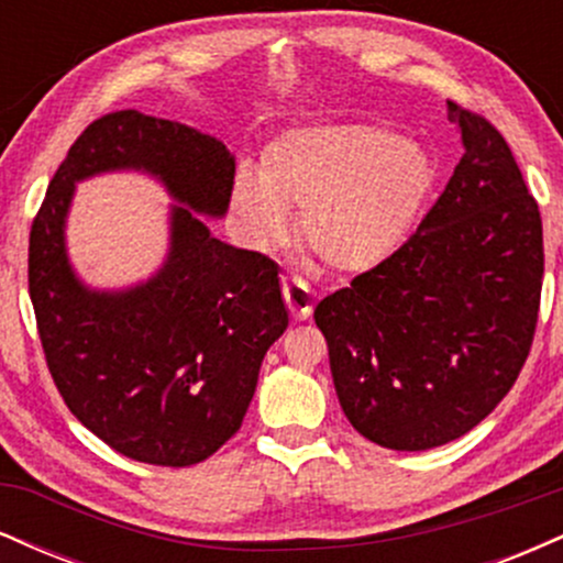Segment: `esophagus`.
<instances>
[{"label":"esophagus","instance_id":"esophagus-1","mask_svg":"<svg viewBox=\"0 0 563 563\" xmlns=\"http://www.w3.org/2000/svg\"><path fill=\"white\" fill-rule=\"evenodd\" d=\"M283 299H286L290 318L294 320H307L314 309V296L312 290L307 288V283L299 280V277H286L283 280Z\"/></svg>","mask_w":563,"mask_h":563}]
</instances>
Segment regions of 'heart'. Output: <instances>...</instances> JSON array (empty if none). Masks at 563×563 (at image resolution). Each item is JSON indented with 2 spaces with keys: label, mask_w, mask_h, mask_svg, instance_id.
I'll return each instance as SVG.
<instances>
[{
  "label": "heart",
  "mask_w": 563,
  "mask_h": 563,
  "mask_svg": "<svg viewBox=\"0 0 563 563\" xmlns=\"http://www.w3.org/2000/svg\"><path fill=\"white\" fill-rule=\"evenodd\" d=\"M431 185V158L386 129H294L264 147L260 177L235 174L230 217L251 249L269 251L299 214V241L322 267L363 275L410 241Z\"/></svg>",
  "instance_id": "obj_1"
}]
</instances>
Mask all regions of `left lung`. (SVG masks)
I'll use <instances>...</instances> for the list:
<instances>
[{
    "mask_svg": "<svg viewBox=\"0 0 563 563\" xmlns=\"http://www.w3.org/2000/svg\"><path fill=\"white\" fill-rule=\"evenodd\" d=\"M448 119L463 158L416 235L314 309L341 410L389 450H431L482 423L538 325V200L484 115L448 100Z\"/></svg>",
    "mask_w": 563,
    "mask_h": 563,
    "instance_id": "left-lung-1",
    "label": "left lung"
}]
</instances>
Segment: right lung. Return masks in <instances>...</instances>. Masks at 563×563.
<instances>
[{"label": "right lung", "mask_w": 563, "mask_h": 563, "mask_svg": "<svg viewBox=\"0 0 563 563\" xmlns=\"http://www.w3.org/2000/svg\"><path fill=\"white\" fill-rule=\"evenodd\" d=\"M145 170L178 200L159 273L95 291L73 273L65 219L75 183ZM235 158L211 134L140 111L97 119L70 145L29 238V294L53 380L79 421L115 452L196 466L241 429L267 349L288 328L277 264L222 243Z\"/></svg>", "instance_id": "1"}]
</instances>
